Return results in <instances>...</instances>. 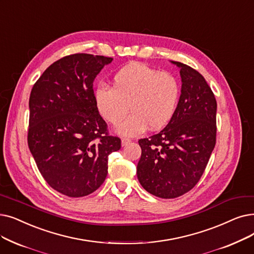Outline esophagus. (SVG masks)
<instances>
[{
	"instance_id": "esophagus-1",
	"label": "esophagus",
	"mask_w": 254,
	"mask_h": 254,
	"mask_svg": "<svg viewBox=\"0 0 254 254\" xmlns=\"http://www.w3.org/2000/svg\"><path fill=\"white\" fill-rule=\"evenodd\" d=\"M129 143H130V140L127 139V138L121 139V145H123V146H127V144H129Z\"/></svg>"
}]
</instances>
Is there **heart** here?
<instances>
[{
	"mask_svg": "<svg viewBox=\"0 0 254 254\" xmlns=\"http://www.w3.org/2000/svg\"><path fill=\"white\" fill-rule=\"evenodd\" d=\"M180 84L169 72H160L143 63H130L117 70L112 87L100 85L94 102L102 117L118 125L130 108L133 111L117 127L119 135L134 137L149 127L158 130L172 119L180 98Z\"/></svg>",
	"mask_w": 254,
	"mask_h": 254,
	"instance_id": "obj_1",
	"label": "heart"
}]
</instances>
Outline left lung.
<instances>
[{"label":"left lung","instance_id":"obj_1","mask_svg":"<svg viewBox=\"0 0 254 254\" xmlns=\"http://www.w3.org/2000/svg\"><path fill=\"white\" fill-rule=\"evenodd\" d=\"M180 67L182 90L170 123L160 133L140 139L139 183L160 198L189 192L200 180L216 144L215 95L203 76L190 66Z\"/></svg>","mask_w":254,"mask_h":254}]
</instances>
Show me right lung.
Returning <instances> with one entry per match:
<instances>
[{"label":"right lung","instance_id":"add662e5","mask_svg":"<svg viewBox=\"0 0 254 254\" xmlns=\"http://www.w3.org/2000/svg\"><path fill=\"white\" fill-rule=\"evenodd\" d=\"M113 58L73 54L54 62L32 88L28 145L54 190L83 197L108 174L109 154L121 147L109 136L94 102L93 81Z\"/></svg>","mask_w":254,"mask_h":254}]
</instances>
